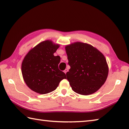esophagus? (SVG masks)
<instances>
[{
	"instance_id": "1",
	"label": "esophagus",
	"mask_w": 129,
	"mask_h": 129,
	"mask_svg": "<svg viewBox=\"0 0 129 129\" xmlns=\"http://www.w3.org/2000/svg\"><path fill=\"white\" fill-rule=\"evenodd\" d=\"M68 72V70L67 69H65V70L64 71V72L65 73V74H66Z\"/></svg>"
}]
</instances>
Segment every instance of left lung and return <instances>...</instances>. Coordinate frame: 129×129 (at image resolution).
Masks as SVG:
<instances>
[{"label":"left lung","mask_w":129,"mask_h":129,"mask_svg":"<svg viewBox=\"0 0 129 129\" xmlns=\"http://www.w3.org/2000/svg\"><path fill=\"white\" fill-rule=\"evenodd\" d=\"M65 48L70 67L66 75L73 91L83 95L97 91L105 83L109 73L104 55L93 46L79 42Z\"/></svg>","instance_id":"8db88e82"}]
</instances>
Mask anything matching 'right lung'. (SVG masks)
Wrapping results in <instances>:
<instances>
[{
  "mask_svg": "<svg viewBox=\"0 0 129 129\" xmlns=\"http://www.w3.org/2000/svg\"><path fill=\"white\" fill-rule=\"evenodd\" d=\"M60 45L47 40L38 44L28 52L21 64L24 81L30 89L38 94H45L54 91L60 81L66 79L58 64L59 56H54Z\"/></svg>",
  "mask_w": 129,
  "mask_h": 129,
  "instance_id": "add662e5",
  "label": "right lung"
}]
</instances>
